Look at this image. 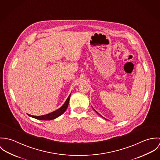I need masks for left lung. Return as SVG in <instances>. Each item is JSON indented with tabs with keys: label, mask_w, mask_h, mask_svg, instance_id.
<instances>
[{
	"label": "left lung",
	"mask_w": 160,
	"mask_h": 160,
	"mask_svg": "<svg viewBox=\"0 0 160 160\" xmlns=\"http://www.w3.org/2000/svg\"><path fill=\"white\" fill-rule=\"evenodd\" d=\"M92 108H93V107H92ZM93 109H94V108H93ZM94 111H95V112H96V113H98V114H99V115H100V116H101V117H102V115H100V114H99V113H98V112H96V110H94ZM103 118H104V117H103Z\"/></svg>",
	"instance_id": "obj_1"
}]
</instances>
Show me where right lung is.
I'll use <instances>...</instances> for the list:
<instances>
[{"label":"right lung","mask_w":160,"mask_h":160,"mask_svg":"<svg viewBox=\"0 0 160 160\" xmlns=\"http://www.w3.org/2000/svg\"><path fill=\"white\" fill-rule=\"evenodd\" d=\"M70 97H71V94L68 96L66 102L64 103V104L62 106L50 113H48V114H46L44 115H41V116H34V115H31L29 114H28V115L29 117H31L34 118H36V119L40 120H52L55 119V118L59 117L60 115H61L62 114H63L65 112V111L66 110L68 107L69 106Z\"/></svg>","instance_id":"right-lung-1"}]
</instances>
